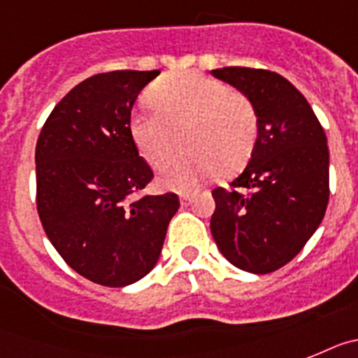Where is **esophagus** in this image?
Instances as JSON below:
<instances>
[{
	"label": "esophagus",
	"mask_w": 358,
	"mask_h": 358,
	"mask_svg": "<svg viewBox=\"0 0 358 358\" xmlns=\"http://www.w3.org/2000/svg\"><path fill=\"white\" fill-rule=\"evenodd\" d=\"M180 201H182V205H189L192 201V194L191 192H183L182 196H180Z\"/></svg>",
	"instance_id": "esophagus-1"
}]
</instances>
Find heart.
<instances>
[{
  "mask_svg": "<svg viewBox=\"0 0 358 358\" xmlns=\"http://www.w3.org/2000/svg\"><path fill=\"white\" fill-rule=\"evenodd\" d=\"M155 111H135L129 135L151 167H162L178 149L187 153L160 171L166 187H196L214 173L231 176L247 164L257 133L252 102L223 83L194 71L162 77L149 90Z\"/></svg>",
  "mask_w": 358,
  "mask_h": 358,
  "instance_id": "heart-1",
  "label": "heart"
}]
</instances>
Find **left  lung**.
<instances>
[{
    "mask_svg": "<svg viewBox=\"0 0 358 358\" xmlns=\"http://www.w3.org/2000/svg\"><path fill=\"white\" fill-rule=\"evenodd\" d=\"M252 102L257 136L231 189L213 191L210 232L220 252L250 273L294 259L321 225L329 198V153L321 122L282 76L257 68L210 71Z\"/></svg>",
    "mask_w": 358,
    "mask_h": 358,
    "instance_id": "1",
    "label": "left lung"
}]
</instances>
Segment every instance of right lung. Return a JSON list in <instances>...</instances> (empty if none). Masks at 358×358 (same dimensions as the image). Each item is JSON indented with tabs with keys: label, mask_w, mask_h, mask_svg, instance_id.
<instances>
[{
	"label": "right lung",
	"mask_w": 358,
	"mask_h": 358,
	"mask_svg": "<svg viewBox=\"0 0 358 358\" xmlns=\"http://www.w3.org/2000/svg\"><path fill=\"white\" fill-rule=\"evenodd\" d=\"M160 70L97 73L70 90L36 145L37 213L50 243L83 278L127 287L157 265L176 194H141L153 171L138 155L129 119Z\"/></svg>",
	"instance_id": "1"
}]
</instances>
